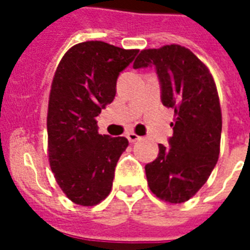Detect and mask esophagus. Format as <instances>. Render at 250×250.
I'll list each match as a JSON object with an SVG mask.
<instances>
[{
  "mask_svg": "<svg viewBox=\"0 0 250 250\" xmlns=\"http://www.w3.org/2000/svg\"><path fill=\"white\" fill-rule=\"evenodd\" d=\"M125 136H127V139H128L129 143H136L137 140H140L141 139L139 135H136V133H133V132H128L127 135H125Z\"/></svg>",
  "mask_w": 250,
  "mask_h": 250,
  "instance_id": "34e87169",
  "label": "esophagus"
}]
</instances>
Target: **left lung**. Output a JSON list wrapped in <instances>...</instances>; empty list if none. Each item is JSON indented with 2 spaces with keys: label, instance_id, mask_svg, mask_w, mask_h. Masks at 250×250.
<instances>
[{
  "label": "left lung",
  "instance_id": "left-lung-1",
  "mask_svg": "<svg viewBox=\"0 0 250 250\" xmlns=\"http://www.w3.org/2000/svg\"><path fill=\"white\" fill-rule=\"evenodd\" d=\"M154 67L162 104L174 109L170 146L160 144L145 166L148 186L162 201H188L209 179L219 157L222 111L213 75L189 49L165 45L141 50L133 67Z\"/></svg>",
  "mask_w": 250,
  "mask_h": 250
}]
</instances>
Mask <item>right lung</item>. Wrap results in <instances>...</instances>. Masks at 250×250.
I'll use <instances>...</instances> for the list:
<instances>
[{"instance_id": "obj_1", "label": "right lung", "mask_w": 250, "mask_h": 250, "mask_svg": "<svg viewBox=\"0 0 250 250\" xmlns=\"http://www.w3.org/2000/svg\"><path fill=\"white\" fill-rule=\"evenodd\" d=\"M139 53L104 41H85L66 52L49 94L48 157L68 200L94 206L109 196L125 137L98 133L96 117L111 104L119 72Z\"/></svg>"}]
</instances>
